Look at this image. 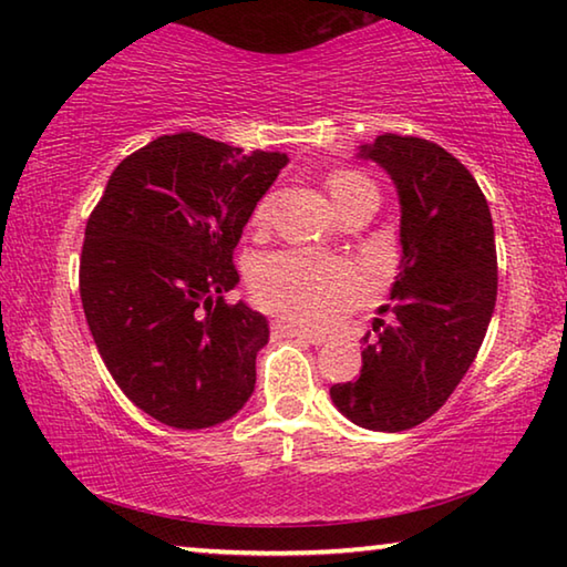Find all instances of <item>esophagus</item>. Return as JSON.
Here are the masks:
<instances>
[{"mask_svg":"<svg viewBox=\"0 0 567 567\" xmlns=\"http://www.w3.org/2000/svg\"><path fill=\"white\" fill-rule=\"evenodd\" d=\"M272 332L280 334V338H295V340H305V342H312V344H320L322 342V338H318V334L307 332L302 328H297V324L285 322V320H275L272 322Z\"/></svg>","mask_w":567,"mask_h":567,"instance_id":"1","label":"esophagus"}]
</instances>
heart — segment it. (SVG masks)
<instances>
[{
    "instance_id": "1",
    "label": "heart",
    "mask_w": 567,
    "mask_h": 567,
    "mask_svg": "<svg viewBox=\"0 0 567 567\" xmlns=\"http://www.w3.org/2000/svg\"><path fill=\"white\" fill-rule=\"evenodd\" d=\"M328 189L334 207L340 209L354 195L375 187L360 172L344 169L328 179ZM267 207V199L257 205L255 223H265ZM249 285L262 307L305 328H330L370 292L368 277L354 265L302 249H280L260 257L252 267Z\"/></svg>"
}]
</instances>
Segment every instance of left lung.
I'll return each instance as SVG.
<instances>
[{
	"mask_svg": "<svg viewBox=\"0 0 567 567\" xmlns=\"http://www.w3.org/2000/svg\"><path fill=\"white\" fill-rule=\"evenodd\" d=\"M360 159L388 172L400 199L402 257L390 320H372L358 380L330 398L354 425L400 433L445 405L473 364L497 297L491 207L475 177L435 142L385 132Z\"/></svg>",
	"mask_w": 567,
	"mask_h": 567,
	"instance_id": "8db88e82",
	"label": "left lung"
}]
</instances>
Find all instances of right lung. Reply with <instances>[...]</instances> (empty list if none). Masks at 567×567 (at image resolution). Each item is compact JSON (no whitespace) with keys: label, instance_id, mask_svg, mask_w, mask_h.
Instances as JSON below:
<instances>
[{"label":"right lung","instance_id":"1","mask_svg":"<svg viewBox=\"0 0 567 567\" xmlns=\"http://www.w3.org/2000/svg\"><path fill=\"white\" fill-rule=\"evenodd\" d=\"M287 162L162 134L120 162L87 219L80 295L94 344L124 395L169 427L219 425L255 392L270 324L225 292L247 219Z\"/></svg>","mask_w":567,"mask_h":567}]
</instances>
